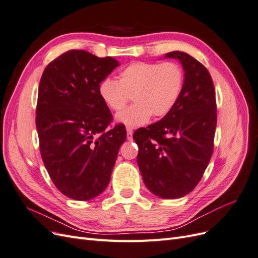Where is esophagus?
Masks as SVG:
<instances>
[{"mask_svg":"<svg viewBox=\"0 0 258 258\" xmlns=\"http://www.w3.org/2000/svg\"><path fill=\"white\" fill-rule=\"evenodd\" d=\"M132 135H134V131H132L131 128H127V139L129 140V141H131L132 140Z\"/></svg>","mask_w":258,"mask_h":258,"instance_id":"34e87169","label":"esophagus"}]
</instances>
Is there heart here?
Segmentation results:
<instances>
[{
    "instance_id": "heart-1",
    "label": "heart",
    "mask_w": 258,
    "mask_h": 258,
    "mask_svg": "<svg viewBox=\"0 0 258 258\" xmlns=\"http://www.w3.org/2000/svg\"><path fill=\"white\" fill-rule=\"evenodd\" d=\"M185 82L183 68L174 61L162 63L134 62L118 75V82L105 79L99 85V96L112 111L118 112L130 99L135 104L116 116L117 122L129 128L145 124L151 117L168 115L181 97Z\"/></svg>"
}]
</instances>
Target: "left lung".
Masks as SVG:
<instances>
[{
    "label": "left lung",
    "mask_w": 258,
    "mask_h": 258,
    "mask_svg": "<svg viewBox=\"0 0 258 258\" xmlns=\"http://www.w3.org/2000/svg\"><path fill=\"white\" fill-rule=\"evenodd\" d=\"M177 59L185 74L184 88L168 115L134 140L143 181L150 191L163 199L189 194L204 175L214 147L216 100L212 77L198 60L183 51L168 52Z\"/></svg>",
    "instance_id": "left-lung-1"
}]
</instances>
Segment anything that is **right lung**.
<instances>
[{"label": "right lung", "instance_id": "1", "mask_svg": "<svg viewBox=\"0 0 258 258\" xmlns=\"http://www.w3.org/2000/svg\"><path fill=\"white\" fill-rule=\"evenodd\" d=\"M119 62L86 50H69L52 60L41 77L36 129L46 170L64 195L86 201L110 183L120 145L121 124L106 130L112 113L99 96V85Z\"/></svg>", "mask_w": 258, "mask_h": 258}]
</instances>
